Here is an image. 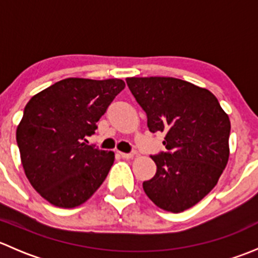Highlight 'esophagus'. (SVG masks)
Listing matches in <instances>:
<instances>
[{"label": "esophagus", "mask_w": 258, "mask_h": 258, "mask_svg": "<svg viewBox=\"0 0 258 258\" xmlns=\"http://www.w3.org/2000/svg\"><path fill=\"white\" fill-rule=\"evenodd\" d=\"M119 155H121L122 158H126V160H128V158H134V153H124V152H119Z\"/></svg>", "instance_id": "1"}]
</instances>
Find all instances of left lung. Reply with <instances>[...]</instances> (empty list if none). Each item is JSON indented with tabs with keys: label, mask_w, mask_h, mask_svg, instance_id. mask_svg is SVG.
<instances>
[{
	"label": "left lung",
	"mask_w": 258,
	"mask_h": 258,
	"mask_svg": "<svg viewBox=\"0 0 258 258\" xmlns=\"http://www.w3.org/2000/svg\"><path fill=\"white\" fill-rule=\"evenodd\" d=\"M127 86L147 114L152 134H165L167 152L151 156L156 175L144 182L148 199L178 213L217 184L230 157L231 122L212 92L173 77H130Z\"/></svg>",
	"instance_id": "1"
}]
</instances>
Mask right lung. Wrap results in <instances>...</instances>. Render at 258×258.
<instances>
[{
  "label": "right lung",
  "instance_id": "1",
  "mask_svg": "<svg viewBox=\"0 0 258 258\" xmlns=\"http://www.w3.org/2000/svg\"><path fill=\"white\" fill-rule=\"evenodd\" d=\"M118 79H64L33 96L17 126L21 162L49 204L74 209L107 177L114 153L87 145L98 119L124 88Z\"/></svg>",
  "mask_w": 258,
  "mask_h": 258
}]
</instances>
